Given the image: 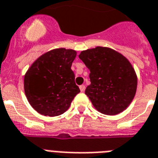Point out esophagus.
<instances>
[{
  "label": "esophagus",
  "instance_id": "1",
  "mask_svg": "<svg viewBox=\"0 0 158 158\" xmlns=\"http://www.w3.org/2000/svg\"><path fill=\"white\" fill-rule=\"evenodd\" d=\"M79 88H80V91H81L82 92L85 91V86L84 85H80L79 86Z\"/></svg>",
  "mask_w": 158,
  "mask_h": 158
}]
</instances>
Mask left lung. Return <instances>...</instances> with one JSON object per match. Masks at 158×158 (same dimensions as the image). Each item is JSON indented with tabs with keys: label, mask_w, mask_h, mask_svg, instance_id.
<instances>
[{
	"label": "left lung",
	"mask_w": 158,
	"mask_h": 158,
	"mask_svg": "<svg viewBox=\"0 0 158 158\" xmlns=\"http://www.w3.org/2000/svg\"><path fill=\"white\" fill-rule=\"evenodd\" d=\"M89 69L91 84L85 94L95 109L106 115H116L127 108L134 99L137 75L128 59L107 47L97 46L79 55Z\"/></svg>",
	"instance_id": "obj_1"
}]
</instances>
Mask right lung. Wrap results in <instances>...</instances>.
I'll use <instances>...</instances> for the list:
<instances>
[{
  "instance_id": "1",
  "label": "right lung",
  "mask_w": 158,
  "mask_h": 158,
  "mask_svg": "<svg viewBox=\"0 0 158 158\" xmlns=\"http://www.w3.org/2000/svg\"><path fill=\"white\" fill-rule=\"evenodd\" d=\"M75 50L55 48L42 54L24 76V92L35 111L44 116L62 114L79 92L71 65Z\"/></svg>"
}]
</instances>
